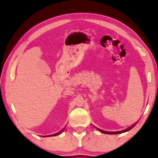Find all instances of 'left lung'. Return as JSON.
I'll return each mask as SVG.
<instances>
[{
    "instance_id": "obj_1",
    "label": "left lung",
    "mask_w": 158,
    "mask_h": 158,
    "mask_svg": "<svg viewBox=\"0 0 158 158\" xmlns=\"http://www.w3.org/2000/svg\"><path fill=\"white\" fill-rule=\"evenodd\" d=\"M135 125H136V124H134V125H132V126H130V127H128L127 129L124 130H122V131H118V132H107V131H105V130H100V129H99V128H98V130L99 131H100V132H102V133H104V134H107V135H116V134H121V133H123V132H127V131L130 130L131 129H132V128H133L134 127H135ZM96 128H97V127H96Z\"/></svg>"
}]
</instances>
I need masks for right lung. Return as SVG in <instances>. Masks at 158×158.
<instances>
[{"mask_svg": "<svg viewBox=\"0 0 158 158\" xmlns=\"http://www.w3.org/2000/svg\"><path fill=\"white\" fill-rule=\"evenodd\" d=\"M62 132V131H60L59 132H58V133H56V134H53V135H48V137H50V136H56V135H60V134ZM45 137H46V136H45Z\"/></svg>", "mask_w": 158, "mask_h": 158, "instance_id": "obj_1", "label": "right lung"}]
</instances>
